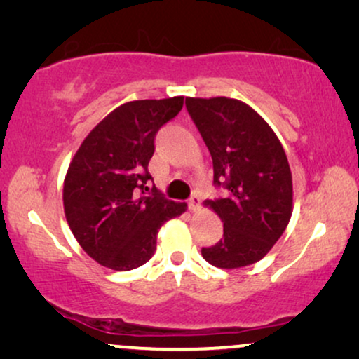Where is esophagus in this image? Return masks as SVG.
I'll list each match as a JSON object with an SVG mask.
<instances>
[{
	"label": "esophagus",
	"instance_id": "34e87169",
	"mask_svg": "<svg viewBox=\"0 0 359 359\" xmlns=\"http://www.w3.org/2000/svg\"><path fill=\"white\" fill-rule=\"evenodd\" d=\"M188 208L189 210H198L201 208V198L198 194H193L188 201Z\"/></svg>",
	"mask_w": 359,
	"mask_h": 359
}]
</instances>
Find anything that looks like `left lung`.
Instances as JSON below:
<instances>
[{"label":"left lung","instance_id":"1","mask_svg":"<svg viewBox=\"0 0 359 359\" xmlns=\"http://www.w3.org/2000/svg\"><path fill=\"white\" fill-rule=\"evenodd\" d=\"M186 109L212 156L214 186L225 189L222 198L205 201L224 222V237L201 253L224 269L257 263L292 214L286 151L263 117L242 101L186 97Z\"/></svg>","mask_w":359,"mask_h":359}]
</instances>
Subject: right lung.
<instances>
[{"mask_svg": "<svg viewBox=\"0 0 359 359\" xmlns=\"http://www.w3.org/2000/svg\"><path fill=\"white\" fill-rule=\"evenodd\" d=\"M183 96L126 102L93 129L68 166L63 183L67 222L81 248L116 271L154 257L156 233L183 214L186 203L149 189L155 135L178 116ZM150 190V194L146 191Z\"/></svg>", "mask_w": 359, "mask_h": 359, "instance_id": "right-lung-1", "label": "right lung"}]
</instances>
